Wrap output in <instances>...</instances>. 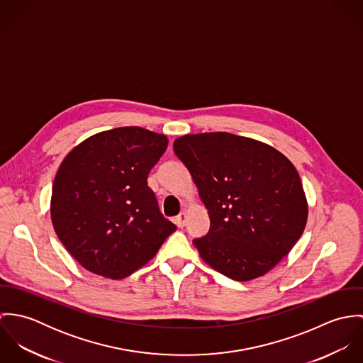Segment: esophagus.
Here are the masks:
<instances>
[{
    "instance_id": "obj_1",
    "label": "esophagus",
    "mask_w": 363,
    "mask_h": 363,
    "mask_svg": "<svg viewBox=\"0 0 363 363\" xmlns=\"http://www.w3.org/2000/svg\"><path fill=\"white\" fill-rule=\"evenodd\" d=\"M174 223H176L179 228H184L186 223H187V213H186V212H180V213L174 218Z\"/></svg>"
}]
</instances>
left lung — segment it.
I'll use <instances>...</instances> for the list:
<instances>
[{"mask_svg": "<svg viewBox=\"0 0 363 363\" xmlns=\"http://www.w3.org/2000/svg\"><path fill=\"white\" fill-rule=\"evenodd\" d=\"M173 150L208 209L209 232L193 243L209 267L230 279L250 281L292 250L309 208L286 156L229 133L187 134L174 140Z\"/></svg>", "mask_w": 363, "mask_h": 363, "instance_id": "obj_1", "label": "left lung"}]
</instances>
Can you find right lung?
Returning a JSON list of instances; mask_svg holds the SVG:
<instances>
[{
  "label": "right lung",
  "instance_id": "right-lung-1",
  "mask_svg": "<svg viewBox=\"0 0 363 363\" xmlns=\"http://www.w3.org/2000/svg\"><path fill=\"white\" fill-rule=\"evenodd\" d=\"M167 143L141 127H118L86 138L61 162L52 183V228L85 269L123 279L154 259L176 230L147 182Z\"/></svg>",
  "mask_w": 363,
  "mask_h": 363
}]
</instances>
